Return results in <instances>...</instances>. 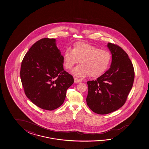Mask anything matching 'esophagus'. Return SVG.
Segmentation results:
<instances>
[{
  "label": "esophagus",
  "mask_w": 149,
  "mask_h": 149,
  "mask_svg": "<svg viewBox=\"0 0 149 149\" xmlns=\"http://www.w3.org/2000/svg\"><path fill=\"white\" fill-rule=\"evenodd\" d=\"M82 81V80L81 79H77L76 77H74V82L75 83H79Z\"/></svg>",
  "instance_id": "1"
}]
</instances>
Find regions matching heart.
Masks as SVG:
<instances>
[{
    "label": "heart",
    "mask_w": 149,
    "mask_h": 149,
    "mask_svg": "<svg viewBox=\"0 0 149 149\" xmlns=\"http://www.w3.org/2000/svg\"><path fill=\"white\" fill-rule=\"evenodd\" d=\"M81 63L73 69L72 73L79 77L88 75L96 77L105 72L110 65L111 55L108 51L83 42H76L73 49L67 48L63 55L65 68L70 70L79 62Z\"/></svg>",
    "instance_id": "b5f03b06"
}]
</instances>
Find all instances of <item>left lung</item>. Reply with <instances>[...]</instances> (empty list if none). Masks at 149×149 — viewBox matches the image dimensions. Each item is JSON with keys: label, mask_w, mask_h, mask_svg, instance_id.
I'll return each instance as SVG.
<instances>
[{"label": "left lung", "mask_w": 149, "mask_h": 149, "mask_svg": "<svg viewBox=\"0 0 149 149\" xmlns=\"http://www.w3.org/2000/svg\"><path fill=\"white\" fill-rule=\"evenodd\" d=\"M112 55L111 68L95 81L87 82L88 107L98 114H107L125 104L134 80V70L127 54L118 45L109 42Z\"/></svg>", "instance_id": "obj_1"}]
</instances>
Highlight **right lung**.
<instances>
[{
    "mask_svg": "<svg viewBox=\"0 0 149 149\" xmlns=\"http://www.w3.org/2000/svg\"><path fill=\"white\" fill-rule=\"evenodd\" d=\"M63 62L55 39L48 38L35 42L22 62L20 76L26 95L43 110L61 107L74 83L73 76L64 70Z\"/></svg>",
    "mask_w": 149,
    "mask_h": 149,
    "instance_id": "1",
    "label": "right lung"
}]
</instances>
